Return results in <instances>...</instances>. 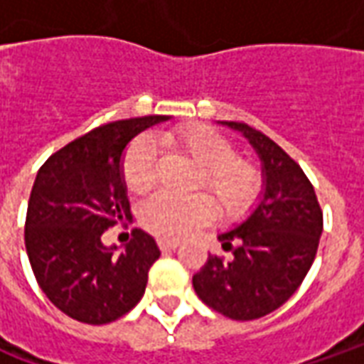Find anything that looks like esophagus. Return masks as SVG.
<instances>
[{
  "label": "esophagus",
  "instance_id": "obj_1",
  "mask_svg": "<svg viewBox=\"0 0 364 364\" xmlns=\"http://www.w3.org/2000/svg\"><path fill=\"white\" fill-rule=\"evenodd\" d=\"M158 245L161 252H173L179 247V242H175V240H158Z\"/></svg>",
  "mask_w": 364,
  "mask_h": 364
}]
</instances>
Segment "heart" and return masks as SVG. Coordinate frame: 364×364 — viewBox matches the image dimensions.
I'll list each match as a JSON object with an SVG mask.
<instances>
[{"label":"heart","instance_id":"obj_1","mask_svg":"<svg viewBox=\"0 0 364 364\" xmlns=\"http://www.w3.org/2000/svg\"><path fill=\"white\" fill-rule=\"evenodd\" d=\"M164 142L185 151L200 166L195 185L206 187L220 203L222 214L236 220L257 205L261 195V173L252 161L237 158L234 144L226 136L203 124L169 130ZM158 150L148 136H138L128 144L120 161V175L130 193L142 195L156 181ZM216 216V205L205 193L177 197L156 193L138 206V222L150 234L177 240L205 226Z\"/></svg>","mask_w":364,"mask_h":364}]
</instances>
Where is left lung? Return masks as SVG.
<instances>
[{
    "label": "left lung",
    "mask_w": 364,
    "mask_h": 364,
    "mask_svg": "<svg viewBox=\"0 0 364 364\" xmlns=\"http://www.w3.org/2000/svg\"><path fill=\"white\" fill-rule=\"evenodd\" d=\"M247 138L263 171V197L236 228L218 234L232 259L208 253L193 277L197 296L232 320H257L289 300L312 267L323 214L312 183L269 136L245 122L222 120Z\"/></svg>",
    "instance_id": "1"
}]
</instances>
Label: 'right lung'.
<instances>
[{
    "label": "right lung",
    "instance_id": "obj_1",
    "mask_svg": "<svg viewBox=\"0 0 364 364\" xmlns=\"http://www.w3.org/2000/svg\"><path fill=\"white\" fill-rule=\"evenodd\" d=\"M169 117L114 120L52 154L36 173L25 222V247L38 287L70 318L101 326L119 320L144 296L159 257L156 240L136 228L132 240L101 242L130 214L120 161L127 144Z\"/></svg>",
    "mask_w": 364,
    "mask_h": 364
}]
</instances>
